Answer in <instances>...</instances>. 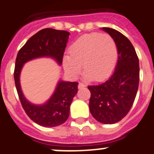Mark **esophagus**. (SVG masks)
<instances>
[{"label":"esophagus","mask_w":154,"mask_h":154,"mask_svg":"<svg viewBox=\"0 0 154 154\" xmlns=\"http://www.w3.org/2000/svg\"><path fill=\"white\" fill-rule=\"evenodd\" d=\"M85 87H86V85L83 83H81V82L79 84V85H78V88H79V89H82V88H85Z\"/></svg>","instance_id":"esophagus-1"}]
</instances>
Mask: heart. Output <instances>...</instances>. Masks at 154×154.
Returning <instances> with one entry per match:
<instances>
[{"mask_svg":"<svg viewBox=\"0 0 154 154\" xmlns=\"http://www.w3.org/2000/svg\"><path fill=\"white\" fill-rule=\"evenodd\" d=\"M69 53V55L63 58L66 72L71 76H77L82 64L85 79L95 82L107 79L118 61L116 42L106 33H92L80 36L70 45Z\"/></svg>","mask_w":154,"mask_h":154,"instance_id":"heart-1","label":"heart"}]
</instances>
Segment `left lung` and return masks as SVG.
Returning a JSON list of instances; mask_svg holds the SVG:
<instances>
[{"instance_id":"8db88e82","label":"left lung","mask_w":154,"mask_h":154,"mask_svg":"<svg viewBox=\"0 0 154 154\" xmlns=\"http://www.w3.org/2000/svg\"><path fill=\"white\" fill-rule=\"evenodd\" d=\"M102 30L115 39L118 60L106 82L88 86L91 94L89 108L97 121L113 124L121 121L132 108L139 83V62L133 45L124 34L109 27Z\"/></svg>"}]
</instances>
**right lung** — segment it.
<instances>
[{"mask_svg":"<svg viewBox=\"0 0 154 154\" xmlns=\"http://www.w3.org/2000/svg\"><path fill=\"white\" fill-rule=\"evenodd\" d=\"M69 34L65 30L42 29L27 41L16 57L14 79L19 100L27 116L42 127H54L66 122L71 103L78 92L79 83L60 80L53 94L45 103L33 104L25 98L22 91L21 71L25 63L39 57H51L61 65Z\"/></svg>","mask_w":154,"mask_h":154,"instance_id":"add662e5","label":"right lung"}]
</instances>
